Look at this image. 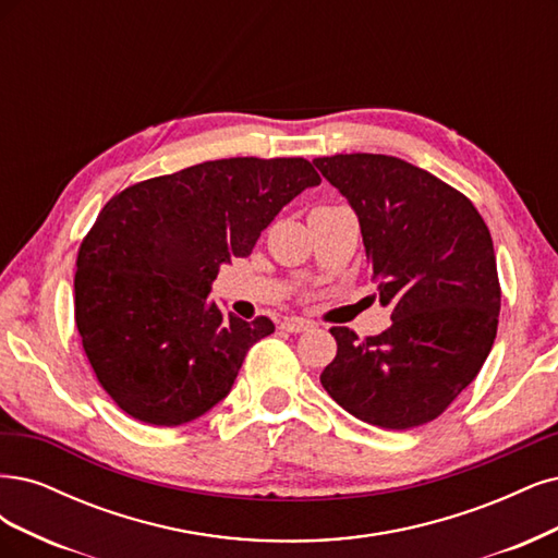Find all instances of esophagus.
Segmentation results:
<instances>
[{
  "label": "esophagus",
  "instance_id": "1",
  "mask_svg": "<svg viewBox=\"0 0 558 558\" xmlns=\"http://www.w3.org/2000/svg\"><path fill=\"white\" fill-rule=\"evenodd\" d=\"M280 329L290 331V333H303V331L313 329V322L301 319V317H287V319L280 322Z\"/></svg>",
  "mask_w": 558,
  "mask_h": 558
}]
</instances>
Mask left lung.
<instances>
[{
	"mask_svg": "<svg viewBox=\"0 0 558 558\" xmlns=\"http://www.w3.org/2000/svg\"><path fill=\"white\" fill-rule=\"evenodd\" d=\"M313 165L362 227L387 331L359 340L333 327L338 352L322 387L356 420L405 430L436 420L489 356L500 311L492 233L461 192L389 155Z\"/></svg>",
	"mask_w": 558,
	"mask_h": 558,
	"instance_id": "left-lung-1",
	"label": "left lung"
}]
</instances>
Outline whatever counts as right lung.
Segmentation results:
<instances>
[{
	"label": "right lung",
	"instance_id": "1",
	"mask_svg": "<svg viewBox=\"0 0 558 558\" xmlns=\"http://www.w3.org/2000/svg\"><path fill=\"white\" fill-rule=\"evenodd\" d=\"M322 178L303 157H231L116 194L81 243L76 327L106 393L130 417L181 426L231 391L274 322H245L208 294L282 206Z\"/></svg>",
	"mask_w": 558,
	"mask_h": 558
}]
</instances>
